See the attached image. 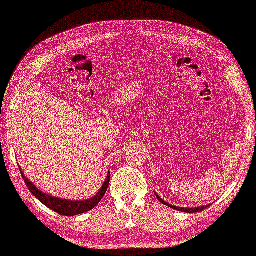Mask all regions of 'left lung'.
<instances>
[{
	"label": "left lung",
	"instance_id": "1",
	"mask_svg": "<svg viewBox=\"0 0 256 256\" xmlns=\"http://www.w3.org/2000/svg\"><path fill=\"white\" fill-rule=\"evenodd\" d=\"M156 194V197H157V199H158V200L162 202V204H164V205H166V206H169V208H174V210H177V211H180V212H186V213H196V212H202V211H204L205 208H208V205H205V206H199V208H178V206H174V205H171V204H168L166 202H164L163 199H160V196H157V194Z\"/></svg>",
	"mask_w": 256,
	"mask_h": 256
}]
</instances>
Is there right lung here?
Instances as JSON below:
<instances>
[{
	"label": "right lung",
	"instance_id": "right-lung-1",
	"mask_svg": "<svg viewBox=\"0 0 256 256\" xmlns=\"http://www.w3.org/2000/svg\"><path fill=\"white\" fill-rule=\"evenodd\" d=\"M20 174H22L24 183L26 184V186L30 190L31 194H32L40 202H43L45 206H48V208H51L52 211L57 212L58 214L60 216H66L82 214V213L88 212L92 208H96V206L100 202L101 199L104 198V196L106 194L108 188V185H110V174L108 172L106 180H104V185L101 186L100 191L98 192L93 198L87 199V200H71V199H62L57 197H52V196L46 194H44V192H42L40 190H38V188L32 184V182H30L26 176H24L23 171L20 168Z\"/></svg>",
	"mask_w": 256,
	"mask_h": 256
}]
</instances>
